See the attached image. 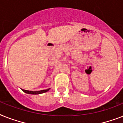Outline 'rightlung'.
Listing matches in <instances>:
<instances>
[{"label": "right lung", "mask_w": 123, "mask_h": 123, "mask_svg": "<svg viewBox=\"0 0 123 123\" xmlns=\"http://www.w3.org/2000/svg\"><path fill=\"white\" fill-rule=\"evenodd\" d=\"M24 92L26 93H28V94H33V95H37V94H41V93H43L47 92L49 90L50 88L47 90H40V91H29V90H26L21 89Z\"/></svg>", "instance_id": "right-lung-1"}]
</instances>
